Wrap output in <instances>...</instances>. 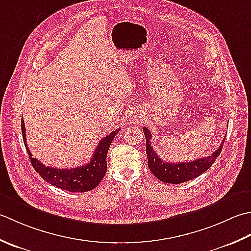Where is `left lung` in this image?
<instances>
[{
    "label": "left lung",
    "instance_id": "8db88e82",
    "mask_svg": "<svg viewBox=\"0 0 251 251\" xmlns=\"http://www.w3.org/2000/svg\"><path fill=\"white\" fill-rule=\"evenodd\" d=\"M144 131L145 140H146V154H147V163L148 168L151 171L158 180L165 183H171V184H180L186 181L193 180L197 176H199L201 173L206 172L209 168L212 166V163L217 160L220 152L222 151L223 143L219 146L218 150L213 152L212 155L208 157L201 158V159H196L194 161H187V162H167L161 160L154 148L151 147V131L147 127H143Z\"/></svg>",
    "mask_w": 251,
    "mask_h": 251
}]
</instances>
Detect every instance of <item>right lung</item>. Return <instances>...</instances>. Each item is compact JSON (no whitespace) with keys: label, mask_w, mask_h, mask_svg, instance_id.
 Instances as JSON below:
<instances>
[{"label":"right lung","mask_w":251,"mask_h":251,"mask_svg":"<svg viewBox=\"0 0 251 251\" xmlns=\"http://www.w3.org/2000/svg\"><path fill=\"white\" fill-rule=\"evenodd\" d=\"M119 131L120 129L115 130L99 143L90 162L86 163V165L73 169H56L47 167L43 163H41L38 159L32 158V154L30 152L27 141H25V122L22 118L23 139L34 170L39 173L44 181L50 183V185L59 187L61 190L71 193H84L94 190L100 183V181L103 180L107 171V152H108L112 140H114V137Z\"/></svg>","instance_id":"right-lung-1"}]
</instances>
